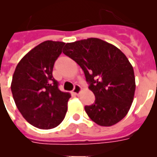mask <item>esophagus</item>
<instances>
[{
    "label": "esophagus",
    "mask_w": 157,
    "mask_h": 157,
    "mask_svg": "<svg viewBox=\"0 0 157 157\" xmlns=\"http://www.w3.org/2000/svg\"><path fill=\"white\" fill-rule=\"evenodd\" d=\"M81 90H82L81 86H80L79 85H77V84H76V85H75V87H74V89H73V91H72V93H73L74 94H75V95H78V94L81 92Z\"/></svg>",
    "instance_id": "esophagus-1"
}]
</instances>
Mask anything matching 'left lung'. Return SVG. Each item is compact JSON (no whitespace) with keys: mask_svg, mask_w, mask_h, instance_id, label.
Instances as JSON below:
<instances>
[{"mask_svg":"<svg viewBox=\"0 0 157 157\" xmlns=\"http://www.w3.org/2000/svg\"><path fill=\"white\" fill-rule=\"evenodd\" d=\"M84 71L95 102L85 106L97 124L110 127L127 116L134 100V69L120 49L99 38L67 43L63 50Z\"/></svg>","mask_w":157,"mask_h":157,"instance_id":"1","label":"left lung"}]
</instances>
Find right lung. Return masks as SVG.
<instances>
[{
  "label": "right lung",
  "instance_id": "obj_1",
  "mask_svg": "<svg viewBox=\"0 0 157 157\" xmlns=\"http://www.w3.org/2000/svg\"><path fill=\"white\" fill-rule=\"evenodd\" d=\"M65 43L45 41L27 52L16 67L11 84L16 107L32 126L52 129L63 120L69 93L62 92L54 79V63Z\"/></svg>",
  "mask_w": 157,
  "mask_h": 157
}]
</instances>
